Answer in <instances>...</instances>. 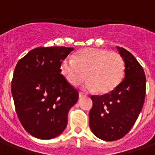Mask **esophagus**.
<instances>
[{
  "label": "esophagus",
  "mask_w": 155,
  "mask_h": 155,
  "mask_svg": "<svg viewBox=\"0 0 155 155\" xmlns=\"http://www.w3.org/2000/svg\"><path fill=\"white\" fill-rule=\"evenodd\" d=\"M85 96H86V94H84V93H82V92H80V93H79V97L80 98L85 97Z\"/></svg>",
  "instance_id": "obj_1"
}]
</instances>
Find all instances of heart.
<instances>
[{"label": "heart", "mask_w": 155, "mask_h": 155, "mask_svg": "<svg viewBox=\"0 0 155 155\" xmlns=\"http://www.w3.org/2000/svg\"><path fill=\"white\" fill-rule=\"evenodd\" d=\"M61 72L73 86L81 84L86 74V90L108 94L123 81L125 64L118 52L87 48L79 51L73 59H64L61 64Z\"/></svg>", "instance_id": "b5f03b06"}]
</instances>
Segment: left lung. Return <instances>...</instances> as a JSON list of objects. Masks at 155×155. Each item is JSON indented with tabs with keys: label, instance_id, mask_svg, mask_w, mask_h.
Returning a JSON list of instances; mask_svg holds the SVG:
<instances>
[{
	"label": "left lung",
	"instance_id": "obj_1",
	"mask_svg": "<svg viewBox=\"0 0 155 155\" xmlns=\"http://www.w3.org/2000/svg\"><path fill=\"white\" fill-rule=\"evenodd\" d=\"M125 64L124 78L118 87L104 95H92L90 127L94 135L105 141L123 138L133 127L143 108L146 78L133 54L117 46Z\"/></svg>",
	"mask_w": 155,
	"mask_h": 155
}]
</instances>
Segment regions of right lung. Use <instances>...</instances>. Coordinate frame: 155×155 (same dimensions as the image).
Wrapping results in <instances>:
<instances>
[{"mask_svg": "<svg viewBox=\"0 0 155 155\" xmlns=\"http://www.w3.org/2000/svg\"><path fill=\"white\" fill-rule=\"evenodd\" d=\"M74 48L37 47L16 64L12 94L20 122L32 136L51 140L67 125L68 112L79 93L61 74V64Z\"/></svg>", "mask_w": 155, "mask_h": 155, "instance_id": "1", "label": "right lung"}]
</instances>
